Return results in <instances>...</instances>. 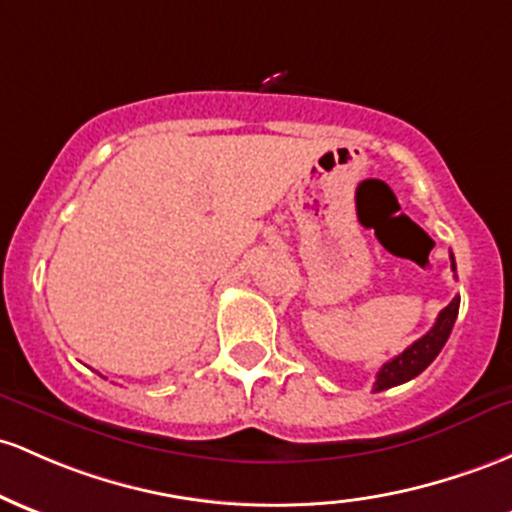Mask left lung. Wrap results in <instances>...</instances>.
I'll list each match as a JSON object with an SVG mask.
<instances>
[{
    "mask_svg": "<svg viewBox=\"0 0 512 512\" xmlns=\"http://www.w3.org/2000/svg\"><path fill=\"white\" fill-rule=\"evenodd\" d=\"M449 260H452V269H457L452 255H449ZM457 313H459V296H454V299L449 301V306L442 308L440 316L435 320V325H432L423 338L415 340L411 347H406L401 355L393 357L391 362H386L384 367L379 369V374H376V381H374V391H384V389H391V386L406 384V381L415 379L420 372H425V369L430 367L432 359L440 355V350L445 347L449 333H452L454 328V320H457Z\"/></svg>",
    "mask_w": 512,
    "mask_h": 512,
    "instance_id": "obj_1",
    "label": "left lung"
}]
</instances>
